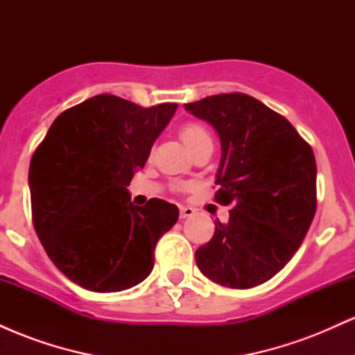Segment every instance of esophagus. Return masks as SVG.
I'll list each match as a JSON object with an SVG mask.
<instances>
[{"label":"esophagus","instance_id":"1","mask_svg":"<svg viewBox=\"0 0 355 355\" xmlns=\"http://www.w3.org/2000/svg\"><path fill=\"white\" fill-rule=\"evenodd\" d=\"M195 214V210L191 209V207H187V205H182L180 207V218H187V217H191V215Z\"/></svg>","mask_w":355,"mask_h":355}]
</instances>
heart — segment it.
I'll return each instance as SVG.
<instances>
[{"instance_id": "obj_1", "label": "heart", "mask_w": 355, "mask_h": 355, "mask_svg": "<svg viewBox=\"0 0 355 355\" xmlns=\"http://www.w3.org/2000/svg\"><path fill=\"white\" fill-rule=\"evenodd\" d=\"M180 137L183 140V144L190 148V152H193L195 148L198 146L211 144V137L209 133V130L200 123H187L182 126L180 130Z\"/></svg>"}]
</instances>
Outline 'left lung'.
Returning <instances> with one entry per match:
<instances>
[{"instance_id": "1", "label": "left lung", "mask_w": 355, "mask_h": 355, "mask_svg": "<svg viewBox=\"0 0 355 355\" xmlns=\"http://www.w3.org/2000/svg\"><path fill=\"white\" fill-rule=\"evenodd\" d=\"M185 110L218 133L215 202L232 205L195 262L223 287H257L287 266L307 235L317 209L315 157L291 121L254 96L222 93Z\"/></svg>"}]
</instances>
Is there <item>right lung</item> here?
<instances>
[{
	"mask_svg": "<svg viewBox=\"0 0 355 355\" xmlns=\"http://www.w3.org/2000/svg\"><path fill=\"white\" fill-rule=\"evenodd\" d=\"M177 107L96 95L61 113L31 157L36 235L80 287L120 292L152 272L155 245L177 223L178 209L160 198L133 205L126 187Z\"/></svg>",
	"mask_w": 355,
	"mask_h": 355,
	"instance_id": "1",
	"label": "right lung"
}]
</instances>
